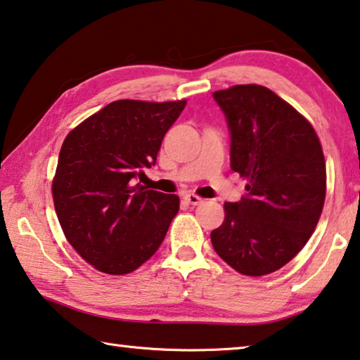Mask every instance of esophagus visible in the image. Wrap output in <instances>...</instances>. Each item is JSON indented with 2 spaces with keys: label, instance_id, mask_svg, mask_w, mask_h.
I'll use <instances>...</instances> for the list:
<instances>
[{
  "label": "esophagus",
  "instance_id": "34e87169",
  "mask_svg": "<svg viewBox=\"0 0 360 360\" xmlns=\"http://www.w3.org/2000/svg\"><path fill=\"white\" fill-rule=\"evenodd\" d=\"M184 200L189 203V205H193V207H195V205H200L203 200L198 195H195V193H186L184 195Z\"/></svg>",
  "mask_w": 360,
  "mask_h": 360
}]
</instances>
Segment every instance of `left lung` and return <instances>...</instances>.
<instances>
[{"instance_id":"8db88e82","label":"left lung","mask_w":360,"mask_h":360,"mask_svg":"<svg viewBox=\"0 0 360 360\" xmlns=\"http://www.w3.org/2000/svg\"><path fill=\"white\" fill-rule=\"evenodd\" d=\"M231 133V168L247 195L224 203L211 243L243 276H266L292 261L316 229L327 171L321 141L307 120L259 84L213 93Z\"/></svg>"}]
</instances>
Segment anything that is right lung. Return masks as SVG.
<instances>
[{
    "instance_id": "right-lung-1",
    "label": "right lung",
    "mask_w": 360,
    "mask_h": 360,
    "mask_svg": "<svg viewBox=\"0 0 360 360\" xmlns=\"http://www.w3.org/2000/svg\"><path fill=\"white\" fill-rule=\"evenodd\" d=\"M186 101H115L67 134L53 181L68 243L96 269L133 272L162 245L179 197L134 184L157 162Z\"/></svg>"
}]
</instances>
